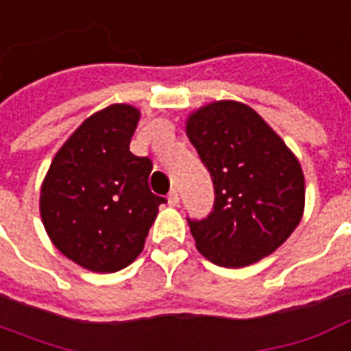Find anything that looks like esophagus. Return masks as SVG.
<instances>
[{
  "label": "esophagus",
  "instance_id": "esophagus-1",
  "mask_svg": "<svg viewBox=\"0 0 351 351\" xmlns=\"http://www.w3.org/2000/svg\"><path fill=\"white\" fill-rule=\"evenodd\" d=\"M167 202L171 206H178V191H176V189H171V191H169Z\"/></svg>",
  "mask_w": 351,
  "mask_h": 351
}]
</instances>
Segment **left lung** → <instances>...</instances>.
I'll use <instances>...</instances> for the list:
<instances>
[{"label":"left lung","mask_w":351,"mask_h":351,"mask_svg":"<svg viewBox=\"0 0 351 351\" xmlns=\"http://www.w3.org/2000/svg\"><path fill=\"white\" fill-rule=\"evenodd\" d=\"M186 134L215 193L204 219L188 217L197 249L223 268L271 255L303 215L305 178L298 158L255 110L234 100L193 111Z\"/></svg>","instance_id":"8db88e82"}]
</instances>
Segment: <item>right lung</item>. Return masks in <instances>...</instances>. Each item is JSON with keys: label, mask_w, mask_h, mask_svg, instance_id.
<instances>
[{"label": "right lung", "mask_w": 351, "mask_h": 351, "mask_svg": "<svg viewBox=\"0 0 351 351\" xmlns=\"http://www.w3.org/2000/svg\"><path fill=\"white\" fill-rule=\"evenodd\" d=\"M139 110L113 104L85 119L53 158L40 217L61 253L82 268L113 274L145 247L158 206L149 188L152 162L130 152Z\"/></svg>", "instance_id": "obj_1"}]
</instances>
